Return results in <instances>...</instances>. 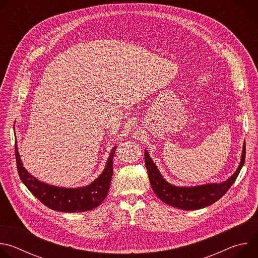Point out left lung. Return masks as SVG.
<instances>
[{
  "instance_id": "obj_1",
  "label": "left lung",
  "mask_w": 258,
  "mask_h": 258,
  "mask_svg": "<svg viewBox=\"0 0 258 258\" xmlns=\"http://www.w3.org/2000/svg\"><path fill=\"white\" fill-rule=\"evenodd\" d=\"M245 143L241 160L236 171L222 182H210L205 185L178 187L169 183L160 173L156 164L153 162L148 151L145 150V164L151 187L155 195L164 203L182 210H197L207 207L222 198L236 180L243 164L245 162Z\"/></svg>"
}]
</instances>
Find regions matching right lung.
Segmentation results:
<instances>
[{
  "instance_id": "right-lung-1",
  "label": "right lung",
  "mask_w": 258,
  "mask_h": 258,
  "mask_svg": "<svg viewBox=\"0 0 258 258\" xmlns=\"http://www.w3.org/2000/svg\"><path fill=\"white\" fill-rule=\"evenodd\" d=\"M116 150L114 146L102 173L85 187L63 188L49 185L30 174L21 161L17 141L15 142V155L17 170L20 179L31 192L47 207L59 212H84L98 207L106 198L113 174V157Z\"/></svg>"
}]
</instances>
